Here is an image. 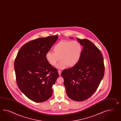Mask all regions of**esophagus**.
I'll return each instance as SVG.
<instances>
[{
    "label": "esophagus",
    "instance_id": "1",
    "mask_svg": "<svg viewBox=\"0 0 121 121\" xmlns=\"http://www.w3.org/2000/svg\"><path fill=\"white\" fill-rule=\"evenodd\" d=\"M58 73H59V75H61V71L60 70H58Z\"/></svg>",
    "mask_w": 121,
    "mask_h": 121
}]
</instances>
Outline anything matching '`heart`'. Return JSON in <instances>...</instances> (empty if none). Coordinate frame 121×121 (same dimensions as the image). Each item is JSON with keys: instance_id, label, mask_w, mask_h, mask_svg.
<instances>
[{"instance_id": "b5f03b06", "label": "heart", "mask_w": 121, "mask_h": 121, "mask_svg": "<svg viewBox=\"0 0 121 121\" xmlns=\"http://www.w3.org/2000/svg\"><path fill=\"white\" fill-rule=\"evenodd\" d=\"M53 52H48L46 58L51 65L56 66L61 59L62 61L57 65L59 69L65 68L67 65L73 66L80 60L82 56V46L76 40L62 41L56 44L53 48Z\"/></svg>"}]
</instances>
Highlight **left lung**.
Listing matches in <instances>:
<instances>
[{
  "mask_svg": "<svg viewBox=\"0 0 121 121\" xmlns=\"http://www.w3.org/2000/svg\"><path fill=\"white\" fill-rule=\"evenodd\" d=\"M77 40L83 47L79 62L61 73L66 93L73 100L89 98L98 88L104 74V59L100 50L87 39Z\"/></svg>",
  "mask_w": 121,
  "mask_h": 121,
  "instance_id": "8db88e82",
  "label": "left lung"
}]
</instances>
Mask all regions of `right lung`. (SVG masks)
<instances>
[{"mask_svg": "<svg viewBox=\"0 0 121 121\" xmlns=\"http://www.w3.org/2000/svg\"><path fill=\"white\" fill-rule=\"evenodd\" d=\"M58 39L56 35L33 40L17 53L14 63L17 83L21 91L33 101H46L52 95V85L59 74L47 61L46 54Z\"/></svg>", "mask_w": 121, "mask_h": 121, "instance_id": "1", "label": "right lung"}]
</instances>
